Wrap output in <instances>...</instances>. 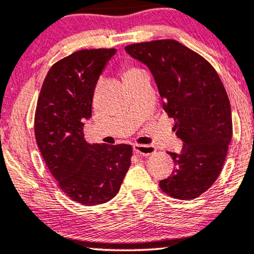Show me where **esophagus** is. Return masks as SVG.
I'll list each match as a JSON object with an SVG mask.
<instances>
[{
  "instance_id": "esophagus-1",
  "label": "esophagus",
  "mask_w": 254,
  "mask_h": 254,
  "mask_svg": "<svg viewBox=\"0 0 254 254\" xmlns=\"http://www.w3.org/2000/svg\"><path fill=\"white\" fill-rule=\"evenodd\" d=\"M133 151L134 153L140 154V155H151L155 152V147L152 145H140V144H134L133 145Z\"/></svg>"
}]
</instances>
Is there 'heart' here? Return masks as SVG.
Returning a JSON list of instances; mask_svg holds the SVG:
<instances>
[{
  "mask_svg": "<svg viewBox=\"0 0 254 254\" xmlns=\"http://www.w3.org/2000/svg\"><path fill=\"white\" fill-rule=\"evenodd\" d=\"M140 72H143V70H140V69H138V68H129V69H127V70H125V73H124L125 80L130 79L131 76L136 75V74L140 73Z\"/></svg>",
  "mask_w": 254,
  "mask_h": 254,
  "instance_id": "obj_1",
  "label": "heart"
}]
</instances>
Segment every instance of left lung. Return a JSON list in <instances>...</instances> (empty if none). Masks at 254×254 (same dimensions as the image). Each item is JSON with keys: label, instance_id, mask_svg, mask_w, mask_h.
<instances>
[{"label": "left lung", "instance_id": "obj_1", "mask_svg": "<svg viewBox=\"0 0 254 254\" xmlns=\"http://www.w3.org/2000/svg\"><path fill=\"white\" fill-rule=\"evenodd\" d=\"M125 51L150 69L162 108L174 118L175 134L184 143L180 153H168L175 170L159 186L172 197H197L218 178L232 138L225 88L207 60L177 40L132 44Z\"/></svg>", "mask_w": 254, "mask_h": 254}]
</instances>
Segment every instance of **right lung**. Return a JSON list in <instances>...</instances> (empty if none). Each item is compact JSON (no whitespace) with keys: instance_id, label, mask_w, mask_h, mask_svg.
<instances>
[{"instance_id":"1","label":"right lung","mask_w":254,"mask_h":254,"mask_svg":"<svg viewBox=\"0 0 254 254\" xmlns=\"http://www.w3.org/2000/svg\"><path fill=\"white\" fill-rule=\"evenodd\" d=\"M115 49L81 50L51 67L35 115V136L62 190L83 205L115 197L129 170L131 145L89 144L84 121L92 117L96 83Z\"/></svg>"}]
</instances>
